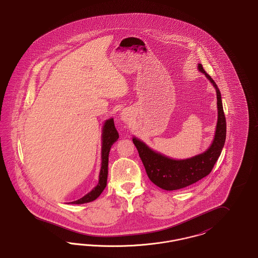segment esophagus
<instances>
[{"instance_id":"1","label":"esophagus","mask_w":258,"mask_h":258,"mask_svg":"<svg viewBox=\"0 0 258 258\" xmlns=\"http://www.w3.org/2000/svg\"><path fill=\"white\" fill-rule=\"evenodd\" d=\"M122 119H123V120H126V118H125V116H122Z\"/></svg>"}]
</instances>
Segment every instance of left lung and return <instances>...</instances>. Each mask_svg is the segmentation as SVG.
Instances as JSON below:
<instances>
[{
	"instance_id": "obj_1",
	"label": "left lung",
	"mask_w": 258,
	"mask_h": 258,
	"mask_svg": "<svg viewBox=\"0 0 258 258\" xmlns=\"http://www.w3.org/2000/svg\"><path fill=\"white\" fill-rule=\"evenodd\" d=\"M198 70L205 74L215 87L218 99V123L216 135L208 150L186 160H173L153 151L136 137L133 138L149 179L156 185L165 190L184 188L209 175L221 156L225 142L226 120L221 102V92L212 77L204 71L201 63H198Z\"/></svg>"
}]
</instances>
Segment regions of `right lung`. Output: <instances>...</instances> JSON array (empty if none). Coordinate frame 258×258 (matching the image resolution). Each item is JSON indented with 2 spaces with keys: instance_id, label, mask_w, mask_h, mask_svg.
I'll return each instance as SVG.
<instances>
[{
  "instance_id": "add662e5",
  "label": "right lung",
  "mask_w": 258,
  "mask_h": 258,
  "mask_svg": "<svg viewBox=\"0 0 258 258\" xmlns=\"http://www.w3.org/2000/svg\"><path fill=\"white\" fill-rule=\"evenodd\" d=\"M119 138V134L114 125L113 119L106 120L103 130H102V145H101V168L99 172V180L96 187H94L85 197L72 202L73 204H83L91 201H94L98 198L107 183V175H108V156L110 152V148L114 142Z\"/></svg>"
}]
</instances>
